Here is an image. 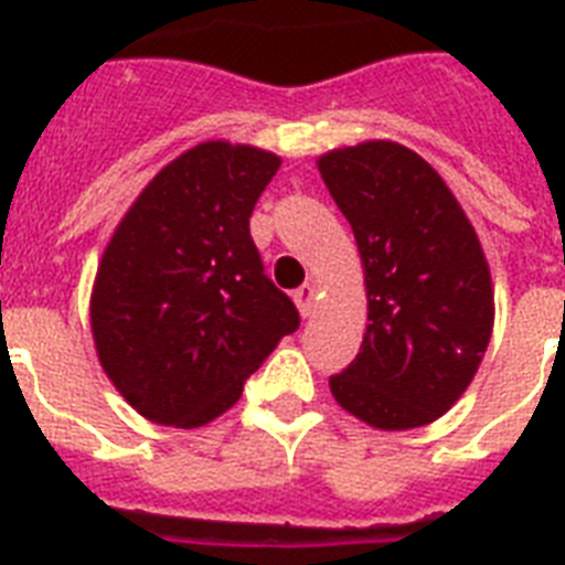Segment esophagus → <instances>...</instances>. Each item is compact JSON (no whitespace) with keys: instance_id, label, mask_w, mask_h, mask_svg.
Masks as SVG:
<instances>
[{"instance_id":"esophagus-1","label":"esophagus","mask_w":565,"mask_h":565,"mask_svg":"<svg viewBox=\"0 0 565 565\" xmlns=\"http://www.w3.org/2000/svg\"><path fill=\"white\" fill-rule=\"evenodd\" d=\"M292 299H296V308H299V313L305 319L313 313V308H317V284H305V287H299V290L292 292Z\"/></svg>"}]
</instances>
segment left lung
I'll use <instances>...</instances> for the list:
<instances>
[{"instance_id":"obj_1","label":"left lung","mask_w":565,"mask_h":565,"mask_svg":"<svg viewBox=\"0 0 565 565\" xmlns=\"http://www.w3.org/2000/svg\"><path fill=\"white\" fill-rule=\"evenodd\" d=\"M361 252L370 326L331 375L337 404L381 430L439 419L472 384L495 299L481 239L425 158L366 140L317 161Z\"/></svg>"}]
</instances>
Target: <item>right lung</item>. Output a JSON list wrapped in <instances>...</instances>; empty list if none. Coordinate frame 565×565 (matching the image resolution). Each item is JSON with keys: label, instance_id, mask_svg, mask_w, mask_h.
<instances>
[{"label": "right lung", "instance_id": "right-lung-1", "mask_svg": "<svg viewBox=\"0 0 565 565\" xmlns=\"http://www.w3.org/2000/svg\"><path fill=\"white\" fill-rule=\"evenodd\" d=\"M278 167L257 146H193L146 184L105 246L93 343L110 384L149 422L207 425L299 328L248 234Z\"/></svg>", "mask_w": 565, "mask_h": 565}]
</instances>
